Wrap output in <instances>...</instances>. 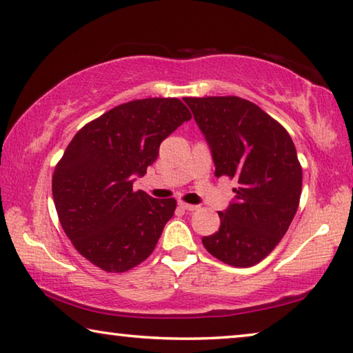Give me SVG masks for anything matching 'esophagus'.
Returning <instances> with one entry per match:
<instances>
[{
	"label": "esophagus",
	"mask_w": 353,
	"mask_h": 353,
	"mask_svg": "<svg viewBox=\"0 0 353 353\" xmlns=\"http://www.w3.org/2000/svg\"><path fill=\"white\" fill-rule=\"evenodd\" d=\"M178 205H180V208H183L184 211H189V213H192V211L199 210V205H189V203H184V202H180Z\"/></svg>",
	"instance_id": "34e87169"
}]
</instances>
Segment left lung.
<instances>
[{
  "mask_svg": "<svg viewBox=\"0 0 353 353\" xmlns=\"http://www.w3.org/2000/svg\"><path fill=\"white\" fill-rule=\"evenodd\" d=\"M211 150L214 175L235 178V199L202 243L232 267L259 263L285 235L298 210L303 173L289 132L236 96L184 97Z\"/></svg>",
  "mask_w": 353,
  "mask_h": 353,
  "instance_id": "obj_1",
  "label": "left lung"
}]
</instances>
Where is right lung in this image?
Returning <instances> with one entry per match:
<instances>
[{
    "label": "right lung",
    "instance_id": "right-lung-1",
    "mask_svg": "<svg viewBox=\"0 0 353 353\" xmlns=\"http://www.w3.org/2000/svg\"><path fill=\"white\" fill-rule=\"evenodd\" d=\"M176 97L121 104L75 134L52 180L53 202L74 248L108 273H123L154 251L175 199L132 191L164 139L191 120Z\"/></svg>",
    "mask_w": 353,
    "mask_h": 353
}]
</instances>
